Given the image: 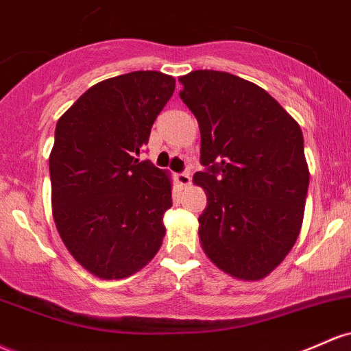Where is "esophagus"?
Masks as SVG:
<instances>
[{"mask_svg": "<svg viewBox=\"0 0 351 351\" xmlns=\"http://www.w3.org/2000/svg\"><path fill=\"white\" fill-rule=\"evenodd\" d=\"M175 180H176V183L180 184V186H190L191 184V178H190V175H188V173H178V175H175Z\"/></svg>", "mask_w": 351, "mask_h": 351, "instance_id": "esophagus-1", "label": "esophagus"}]
</instances>
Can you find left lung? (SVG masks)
<instances>
[{
    "label": "left lung",
    "instance_id": "left-lung-1",
    "mask_svg": "<svg viewBox=\"0 0 351 351\" xmlns=\"http://www.w3.org/2000/svg\"><path fill=\"white\" fill-rule=\"evenodd\" d=\"M178 82L198 119L206 167L193 176L208 199L199 243L226 275L256 282L282 263L302 230L310 183L302 128L240 76L196 69Z\"/></svg>",
    "mask_w": 351,
    "mask_h": 351
}]
</instances>
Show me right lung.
Returning a JSON list of instances; mask_svg holds the SVG:
<instances>
[{
	"mask_svg": "<svg viewBox=\"0 0 351 351\" xmlns=\"http://www.w3.org/2000/svg\"><path fill=\"white\" fill-rule=\"evenodd\" d=\"M173 91L165 73L119 75L91 86L56 123L53 218L73 258L101 280L134 275L163 243L171 176L138 156Z\"/></svg>",
	"mask_w": 351,
	"mask_h": 351,
	"instance_id": "right-lung-1",
	"label": "right lung"
}]
</instances>
